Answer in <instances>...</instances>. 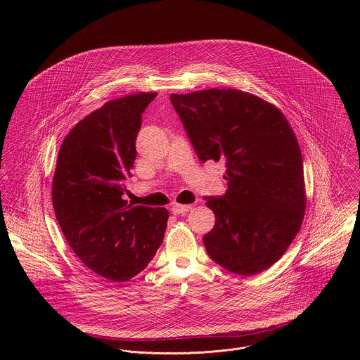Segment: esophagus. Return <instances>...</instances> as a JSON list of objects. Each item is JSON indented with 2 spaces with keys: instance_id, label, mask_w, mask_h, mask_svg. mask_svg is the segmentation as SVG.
<instances>
[{
  "instance_id": "1",
  "label": "esophagus",
  "mask_w": 360,
  "mask_h": 360,
  "mask_svg": "<svg viewBox=\"0 0 360 360\" xmlns=\"http://www.w3.org/2000/svg\"><path fill=\"white\" fill-rule=\"evenodd\" d=\"M191 207H193V205L174 204V205L172 206V213H174V214H181V213H186V212H188Z\"/></svg>"
}]
</instances>
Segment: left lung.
Returning <instances> with one entry per match:
<instances>
[{"mask_svg":"<svg viewBox=\"0 0 360 360\" xmlns=\"http://www.w3.org/2000/svg\"><path fill=\"white\" fill-rule=\"evenodd\" d=\"M201 162H226L227 191L206 198L214 212L206 252L221 267L254 276L287 251L305 216L298 140L273 103L236 89L172 94Z\"/></svg>","mask_w":360,"mask_h":360,"instance_id":"1","label":"left lung"}]
</instances>
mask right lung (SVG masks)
Instances as JSON below:
<instances>
[{
	"instance_id": "1",
	"label": "right lung",
	"mask_w": 360,
	"mask_h": 360,
	"mask_svg": "<svg viewBox=\"0 0 360 360\" xmlns=\"http://www.w3.org/2000/svg\"><path fill=\"white\" fill-rule=\"evenodd\" d=\"M156 93L103 103L66 134L52 179V205L65 240L90 270L113 283L143 271L160 247L165 207L129 205L122 195L136 160L141 113Z\"/></svg>"
}]
</instances>
